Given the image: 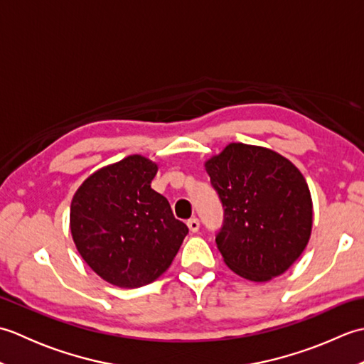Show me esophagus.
<instances>
[{
    "label": "esophagus",
    "mask_w": 364,
    "mask_h": 364,
    "mask_svg": "<svg viewBox=\"0 0 364 364\" xmlns=\"http://www.w3.org/2000/svg\"><path fill=\"white\" fill-rule=\"evenodd\" d=\"M188 227H189V230L192 231V233H197L198 231V228H200V222H198V219H189L188 220Z\"/></svg>",
    "instance_id": "obj_1"
}]
</instances>
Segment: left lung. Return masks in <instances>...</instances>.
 Wrapping results in <instances>:
<instances>
[{"mask_svg": "<svg viewBox=\"0 0 364 364\" xmlns=\"http://www.w3.org/2000/svg\"><path fill=\"white\" fill-rule=\"evenodd\" d=\"M205 168L223 206L215 244L225 264L252 282L286 272L313 227L311 194L300 170L277 151L239 142Z\"/></svg>", "mask_w": 364, "mask_h": 364, "instance_id": "left-lung-1", "label": "left lung"}]
</instances>
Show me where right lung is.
Returning a JSON list of instances; mask_svg holds the SVG:
<instances>
[{
    "mask_svg": "<svg viewBox=\"0 0 364 364\" xmlns=\"http://www.w3.org/2000/svg\"><path fill=\"white\" fill-rule=\"evenodd\" d=\"M158 166L131 154L92 173L75 192L70 230L95 274L119 288L156 280L189 233L166 197L151 189Z\"/></svg>",
    "mask_w": 364,
    "mask_h": 364,
    "instance_id": "obj_1",
    "label": "right lung"
}]
</instances>
